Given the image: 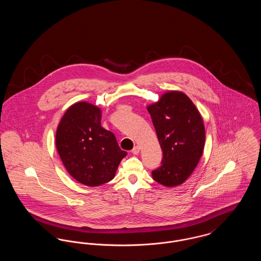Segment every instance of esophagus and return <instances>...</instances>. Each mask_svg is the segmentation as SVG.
<instances>
[{
    "label": "esophagus",
    "mask_w": 261,
    "mask_h": 261,
    "mask_svg": "<svg viewBox=\"0 0 261 261\" xmlns=\"http://www.w3.org/2000/svg\"><path fill=\"white\" fill-rule=\"evenodd\" d=\"M139 152H140V147L139 146L134 147V149H132V153H134V154H138Z\"/></svg>",
    "instance_id": "1"
}]
</instances>
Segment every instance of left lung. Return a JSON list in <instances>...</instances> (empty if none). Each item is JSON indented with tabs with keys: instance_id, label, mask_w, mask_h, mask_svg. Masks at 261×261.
Listing matches in <instances>:
<instances>
[{
	"instance_id": "obj_1",
	"label": "left lung",
	"mask_w": 261,
	"mask_h": 261,
	"mask_svg": "<svg viewBox=\"0 0 261 261\" xmlns=\"http://www.w3.org/2000/svg\"><path fill=\"white\" fill-rule=\"evenodd\" d=\"M147 110L163 152L162 166L151 172L152 178L162 186H179L194 172L202 155L203 119L194 102L181 91L165 92Z\"/></svg>"
}]
</instances>
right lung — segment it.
Returning a JSON list of instances; mask_svg holds the SVG:
<instances>
[{"mask_svg":"<svg viewBox=\"0 0 261 261\" xmlns=\"http://www.w3.org/2000/svg\"><path fill=\"white\" fill-rule=\"evenodd\" d=\"M101 110L88 102L71 105L57 128L56 147L62 163L75 180L98 187L112 180L127 152L116 138L100 125Z\"/></svg>","mask_w":261,"mask_h":261,"instance_id":"obj_1","label":"right lung"}]
</instances>
